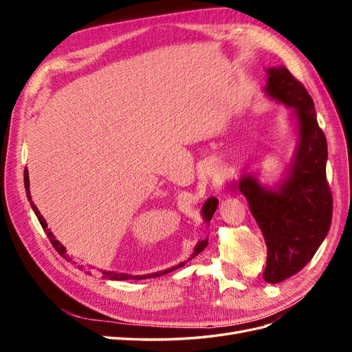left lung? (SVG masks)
I'll return each mask as SVG.
<instances>
[{
    "label": "left lung",
    "instance_id": "8db88e82",
    "mask_svg": "<svg viewBox=\"0 0 352 352\" xmlns=\"http://www.w3.org/2000/svg\"><path fill=\"white\" fill-rule=\"evenodd\" d=\"M265 94L294 110L298 145L286 177L276 189L243 175L232 188L248 199L267 245L263 278L279 283L304 269L332 223L333 198L326 179L327 142L317 123L314 102L304 85L283 66L267 69Z\"/></svg>",
    "mask_w": 352,
    "mask_h": 352
}]
</instances>
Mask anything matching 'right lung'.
<instances>
[{"instance_id": "add662e5", "label": "right lung", "mask_w": 352, "mask_h": 352, "mask_svg": "<svg viewBox=\"0 0 352 352\" xmlns=\"http://www.w3.org/2000/svg\"><path fill=\"white\" fill-rule=\"evenodd\" d=\"M25 189H26V197H28V199H29V202H30V207L34 208L35 214H36V217H38V220H39V223H41V226H42V229L45 230V233H47V236H48L50 242L52 243V247H54V248L57 250V252L61 255L63 258H66L67 261H70L72 258H70L69 255H67L66 248L63 247V245L56 239L54 233H52V232L48 229V225H47L45 219L41 216L39 210H38V208H36V206L34 204V201H32L30 190H29V175H28V168H25ZM217 206H219V199H217V198H214V197L208 198V199L204 202V206H202V208H201V212H202V220H204L206 223H210V220H211L212 214H214V211H216ZM207 245H208V238L199 241V242L197 243V247L194 248V252L190 254V257H189L186 261L192 260V258L195 257V255H198L202 250H204V248L207 247ZM186 261L179 263L177 265H173V267L166 269V270H163V272H157V273H151V274H144V276H131V274H127V273H116V272H105V270H104V272H101V273H102V278H107V279H111V280H127V279L140 280V279H150V278H158V276L166 274V273H170V272H173V270H176V269H179V267H184ZM79 269H82V265H79ZM87 273H89V270H88ZM89 274H91V273H89Z\"/></svg>"}]
</instances>
